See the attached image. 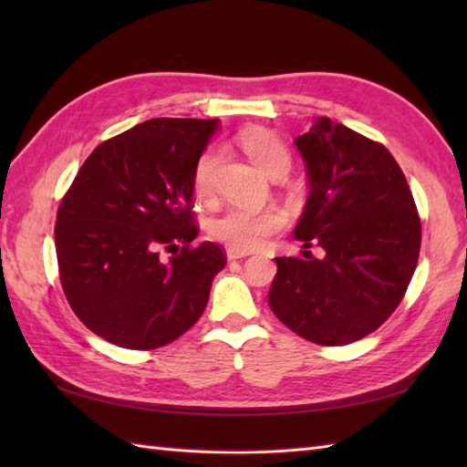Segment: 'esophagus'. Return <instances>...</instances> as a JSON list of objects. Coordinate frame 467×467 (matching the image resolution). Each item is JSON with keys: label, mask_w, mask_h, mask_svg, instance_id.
Wrapping results in <instances>:
<instances>
[{"label": "esophagus", "mask_w": 467, "mask_h": 467, "mask_svg": "<svg viewBox=\"0 0 467 467\" xmlns=\"http://www.w3.org/2000/svg\"><path fill=\"white\" fill-rule=\"evenodd\" d=\"M244 256H249V253L239 251V249H231V246L226 249V259L228 261H239V259H244Z\"/></svg>", "instance_id": "esophagus-1"}]
</instances>
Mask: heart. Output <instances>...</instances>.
Returning <instances> with one entry per match:
<instances>
[{
	"instance_id": "heart-1",
	"label": "heart",
	"mask_w": 467,
	"mask_h": 467,
	"mask_svg": "<svg viewBox=\"0 0 467 467\" xmlns=\"http://www.w3.org/2000/svg\"><path fill=\"white\" fill-rule=\"evenodd\" d=\"M241 144L251 161L269 176H285L291 168V152L279 136L269 130H246L241 134ZM218 164V148H206L196 161L192 186L196 196H208L213 192L214 171ZM286 216L279 208H266V211H249V208L231 206L218 213L208 233L214 241L223 243L231 249L254 251L271 239L275 233L283 231Z\"/></svg>"
}]
</instances>
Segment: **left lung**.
Instances as JSON below:
<instances>
[{
  "mask_svg": "<svg viewBox=\"0 0 467 467\" xmlns=\"http://www.w3.org/2000/svg\"><path fill=\"white\" fill-rule=\"evenodd\" d=\"M311 192L295 236L305 259L276 256L273 313L317 345H347L398 309L421 246V221L391 152L329 118L295 140Z\"/></svg>",
  "mask_w": 467,
  "mask_h": 467,
  "instance_id": "left-lung-1",
  "label": "left lung"
}]
</instances>
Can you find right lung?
Listing matches in <instances>:
<instances>
[{"instance_id": "right-lung-1", "label": "right lung", "mask_w": 467, "mask_h": 467, "mask_svg": "<svg viewBox=\"0 0 467 467\" xmlns=\"http://www.w3.org/2000/svg\"><path fill=\"white\" fill-rule=\"evenodd\" d=\"M216 120L154 118L86 158L57 208L59 283L78 319L124 349L178 339L202 315L221 244L198 234L192 174Z\"/></svg>"}]
</instances>
